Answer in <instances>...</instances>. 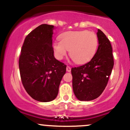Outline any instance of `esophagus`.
<instances>
[{"mask_svg": "<svg viewBox=\"0 0 130 130\" xmlns=\"http://www.w3.org/2000/svg\"><path fill=\"white\" fill-rule=\"evenodd\" d=\"M67 71L68 72H70V71H71V67H70V66H67Z\"/></svg>", "mask_w": 130, "mask_h": 130, "instance_id": "obj_1", "label": "esophagus"}]
</instances>
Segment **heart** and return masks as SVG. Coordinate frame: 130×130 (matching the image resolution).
<instances>
[{
	"mask_svg": "<svg viewBox=\"0 0 130 130\" xmlns=\"http://www.w3.org/2000/svg\"><path fill=\"white\" fill-rule=\"evenodd\" d=\"M98 38L95 33L87 30L69 31L60 36V42L53 43L55 55L61 60L69 51L70 57L76 63L89 61L98 49Z\"/></svg>",
	"mask_w": 130,
	"mask_h": 130,
	"instance_id": "heart-1",
	"label": "heart"
}]
</instances>
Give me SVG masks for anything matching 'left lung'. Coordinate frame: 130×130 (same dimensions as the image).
I'll return each mask as SVG.
<instances>
[{"label":"left lung","mask_w":130,"mask_h":130,"mask_svg":"<svg viewBox=\"0 0 130 130\" xmlns=\"http://www.w3.org/2000/svg\"><path fill=\"white\" fill-rule=\"evenodd\" d=\"M97 36L99 46L92 58L84 65L72 68L73 90L80 101L93 100L103 93L114 66L109 40L99 29Z\"/></svg>","instance_id":"8db88e82"}]
</instances>
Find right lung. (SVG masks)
Segmentation results:
<instances>
[{
	"instance_id": "add662e5",
	"label": "right lung",
	"mask_w": 130,
	"mask_h": 130,
	"mask_svg": "<svg viewBox=\"0 0 130 130\" xmlns=\"http://www.w3.org/2000/svg\"><path fill=\"white\" fill-rule=\"evenodd\" d=\"M53 25L41 24L26 36L19 59L21 78L35 100L49 102L57 96L67 65L54 57Z\"/></svg>"
}]
</instances>
